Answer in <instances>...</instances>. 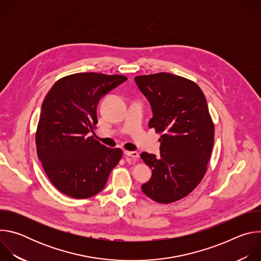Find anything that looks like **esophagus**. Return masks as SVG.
Returning <instances> with one entry per match:
<instances>
[{
  "label": "esophagus",
  "mask_w": 261,
  "mask_h": 261,
  "mask_svg": "<svg viewBox=\"0 0 261 261\" xmlns=\"http://www.w3.org/2000/svg\"><path fill=\"white\" fill-rule=\"evenodd\" d=\"M125 155L127 157H131L132 159H137L139 157L137 152H132V151H125Z\"/></svg>",
  "instance_id": "34e87169"
}]
</instances>
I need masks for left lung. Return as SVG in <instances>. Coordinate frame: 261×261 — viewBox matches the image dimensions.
<instances>
[{"mask_svg": "<svg viewBox=\"0 0 261 261\" xmlns=\"http://www.w3.org/2000/svg\"><path fill=\"white\" fill-rule=\"evenodd\" d=\"M134 80L152 106L148 127L161 134L160 158L140 155L152 169V178L141 189L159 203H171L189 195L207 170L215 129L206 99L196 83L174 74Z\"/></svg>", "mask_w": 261, "mask_h": 261, "instance_id": "8db88e82", "label": "left lung"}]
</instances>
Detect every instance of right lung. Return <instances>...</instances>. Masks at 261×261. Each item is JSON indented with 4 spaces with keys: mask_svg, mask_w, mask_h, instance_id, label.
<instances>
[{
    "mask_svg": "<svg viewBox=\"0 0 261 261\" xmlns=\"http://www.w3.org/2000/svg\"><path fill=\"white\" fill-rule=\"evenodd\" d=\"M127 81L124 75L86 72L60 79L47 93L36 130L37 156L55 187L84 199L99 193L123 156L91 135L102 96Z\"/></svg>",
    "mask_w": 261,
    "mask_h": 261,
    "instance_id": "right-lung-1",
    "label": "right lung"
}]
</instances>
